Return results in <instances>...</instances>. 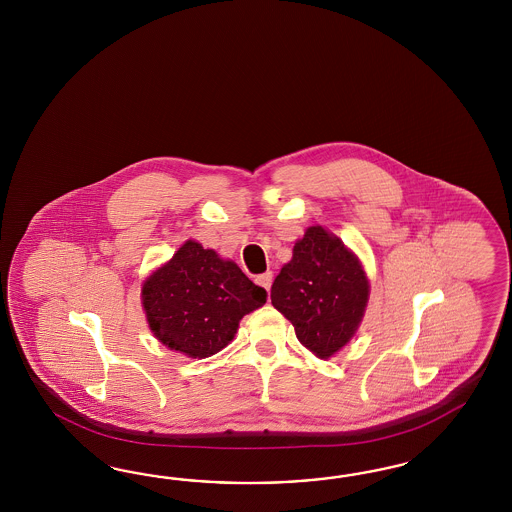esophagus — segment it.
I'll return each instance as SVG.
<instances>
[{
    "label": "esophagus",
    "mask_w": 512,
    "mask_h": 512,
    "mask_svg": "<svg viewBox=\"0 0 512 512\" xmlns=\"http://www.w3.org/2000/svg\"><path fill=\"white\" fill-rule=\"evenodd\" d=\"M272 279H274V276H272V272H264V274H261V276H257V285H261L263 289H266V291H270V287H272Z\"/></svg>",
    "instance_id": "esophagus-1"
}]
</instances>
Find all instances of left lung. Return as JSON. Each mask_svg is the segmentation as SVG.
Instances as JSON below:
<instances>
[{"label":"left lung","mask_w":512,"mask_h":512,"mask_svg":"<svg viewBox=\"0 0 512 512\" xmlns=\"http://www.w3.org/2000/svg\"><path fill=\"white\" fill-rule=\"evenodd\" d=\"M370 283L355 253L323 227H310L272 283V306L315 357L330 358L355 336Z\"/></svg>","instance_id":"1"}]
</instances>
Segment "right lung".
I'll return each mask as SVG.
<instances>
[{
  "label": "right lung",
  "instance_id": "add662e5",
  "mask_svg": "<svg viewBox=\"0 0 512 512\" xmlns=\"http://www.w3.org/2000/svg\"><path fill=\"white\" fill-rule=\"evenodd\" d=\"M266 291L233 261L187 240L142 285V306L155 338L186 357L206 358L233 341L244 315Z\"/></svg>",
  "mask_w": 512,
  "mask_h": 512
}]
</instances>
